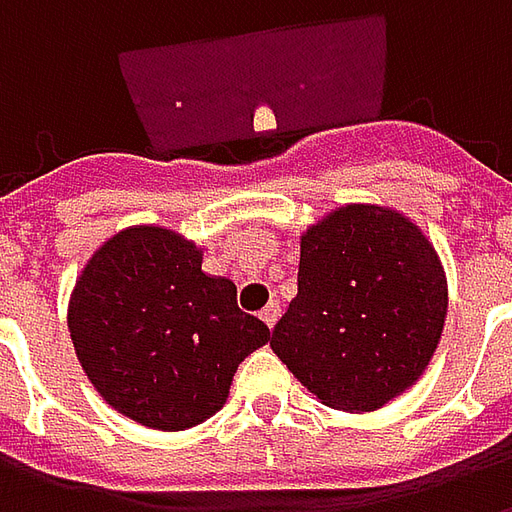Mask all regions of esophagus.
Wrapping results in <instances>:
<instances>
[{"label": "esophagus", "instance_id": "1", "mask_svg": "<svg viewBox=\"0 0 512 512\" xmlns=\"http://www.w3.org/2000/svg\"><path fill=\"white\" fill-rule=\"evenodd\" d=\"M279 315H282V310H279L277 301H271V304H268L266 310L260 312V318H263V323H266L268 329H274V326H277Z\"/></svg>", "mask_w": 512, "mask_h": 512}]
</instances>
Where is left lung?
<instances>
[{
    "label": "left lung",
    "instance_id": "8db88e82",
    "mask_svg": "<svg viewBox=\"0 0 512 512\" xmlns=\"http://www.w3.org/2000/svg\"><path fill=\"white\" fill-rule=\"evenodd\" d=\"M444 318L433 244L400 211L354 202L301 235L299 293L271 348L321 403L359 414L425 373Z\"/></svg>",
    "mask_w": 512,
    "mask_h": 512
}]
</instances>
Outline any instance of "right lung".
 <instances>
[{"mask_svg": "<svg viewBox=\"0 0 512 512\" xmlns=\"http://www.w3.org/2000/svg\"><path fill=\"white\" fill-rule=\"evenodd\" d=\"M73 348L117 414L153 430L213 417L238 365L271 340L238 310L235 285L202 271V249L136 224L98 246L68 304Z\"/></svg>", "mask_w": 512, "mask_h": 512, "instance_id": "right-lung-1", "label": "right lung"}]
</instances>
